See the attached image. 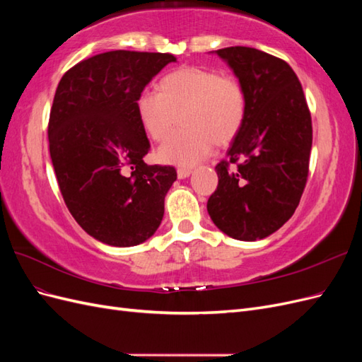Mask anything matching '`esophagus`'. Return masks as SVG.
I'll use <instances>...</instances> for the list:
<instances>
[{"label": "esophagus", "mask_w": 362, "mask_h": 362, "mask_svg": "<svg viewBox=\"0 0 362 362\" xmlns=\"http://www.w3.org/2000/svg\"><path fill=\"white\" fill-rule=\"evenodd\" d=\"M177 173H178V178H180V180H184V178L190 177L192 169H187V168H180V169L177 170Z\"/></svg>", "instance_id": "obj_1"}]
</instances>
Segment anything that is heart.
<instances>
[{"instance_id": "obj_1", "label": "heart", "mask_w": 362, "mask_h": 362, "mask_svg": "<svg viewBox=\"0 0 362 362\" xmlns=\"http://www.w3.org/2000/svg\"><path fill=\"white\" fill-rule=\"evenodd\" d=\"M158 89L137 96L136 113L141 128L156 141L169 136L180 115L182 128L158 148L163 163L192 166L210 154L214 141L225 145L242 129L246 95L231 75L185 66L164 75Z\"/></svg>"}]
</instances>
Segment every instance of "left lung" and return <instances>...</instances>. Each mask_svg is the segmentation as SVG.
<instances>
[{
    "instance_id": "1",
    "label": "left lung",
    "mask_w": 362,
    "mask_h": 362,
    "mask_svg": "<svg viewBox=\"0 0 362 362\" xmlns=\"http://www.w3.org/2000/svg\"><path fill=\"white\" fill-rule=\"evenodd\" d=\"M242 84L246 116L206 202L214 225L242 242L266 238L298 208L308 177L311 115L290 64L249 47L217 49ZM229 162L238 168L227 170Z\"/></svg>"
}]
</instances>
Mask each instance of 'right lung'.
<instances>
[{
  "instance_id": "right-lung-1",
  "label": "right lung",
  "mask_w": 362,
  "mask_h": 362,
  "mask_svg": "<svg viewBox=\"0 0 362 362\" xmlns=\"http://www.w3.org/2000/svg\"><path fill=\"white\" fill-rule=\"evenodd\" d=\"M177 62L172 54L108 51L62 76L48 124L51 161L68 210L98 242L129 247L158 229L172 166H149L136 100Z\"/></svg>"
}]
</instances>
